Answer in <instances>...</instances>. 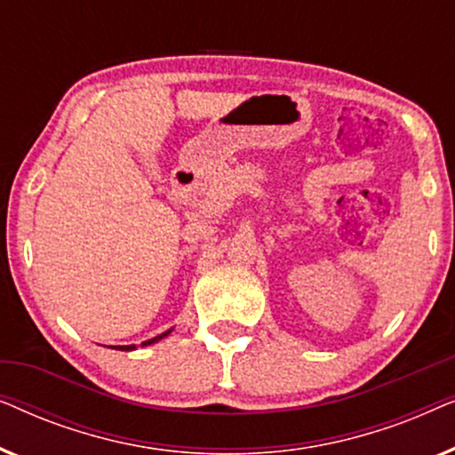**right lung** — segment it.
<instances>
[{
    "label": "right lung",
    "mask_w": 455,
    "mask_h": 455,
    "mask_svg": "<svg viewBox=\"0 0 455 455\" xmlns=\"http://www.w3.org/2000/svg\"><path fill=\"white\" fill-rule=\"evenodd\" d=\"M167 333H170V331L161 333V335H157V338H153V339H147V341H142V346H151V344H155V341H159L161 338H165ZM116 350H134V346H117Z\"/></svg>",
    "instance_id": "right-lung-1"
}]
</instances>
